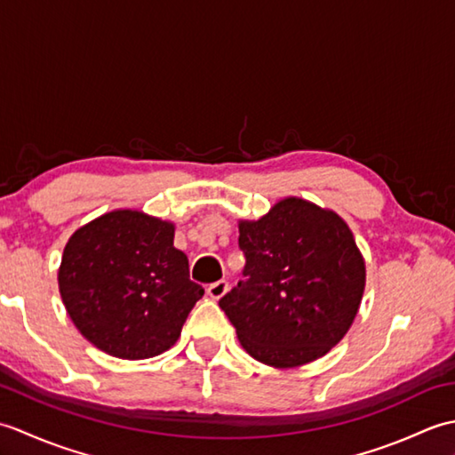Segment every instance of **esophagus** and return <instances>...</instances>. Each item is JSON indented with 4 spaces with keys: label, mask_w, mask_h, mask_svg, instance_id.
I'll list each match as a JSON object with an SVG mask.
<instances>
[{
    "label": "esophagus",
    "mask_w": 455,
    "mask_h": 455,
    "mask_svg": "<svg viewBox=\"0 0 455 455\" xmlns=\"http://www.w3.org/2000/svg\"><path fill=\"white\" fill-rule=\"evenodd\" d=\"M227 291H228V282H227V279H219V282L211 283V285L207 287L209 297L215 299V301H219L220 297H225Z\"/></svg>",
    "instance_id": "obj_1"
}]
</instances>
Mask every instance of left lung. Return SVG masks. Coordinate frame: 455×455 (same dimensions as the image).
<instances>
[{"label": "left lung", "mask_w": 455, "mask_h": 455, "mask_svg": "<svg viewBox=\"0 0 455 455\" xmlns=\"http://www.w3.org/2000/svg\"><path fill=\"white\" fill-rule=\"evenodd\" d=\"M238 244L246 279L219 305L240 346L277 370L331 352L350 331L365 289V259L347 222L289 196L264 217L240 219Z\"/></svg>", "instance_id": "1"}]
</instances>
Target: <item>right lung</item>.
I'll return each instance as SVG.
<instances>
[{
    "label": "right lung",
    "mask_w": 455,
    "mask_h": 455,
    "mask_svg": "<svg viewBox=\"0 0 455 455\" xmlns=\"http://www.w3.org/2000/svg\"><path fill=\"white\" fill-rule=\"evenodd\" d=\"M176 225L113 209L74 230L58 267L66 313L85 340L121 360H147L178 342L203 287L173 246Z\"/></svg>",
    "instance_id": "right-lung-1"
}]
</instances>
